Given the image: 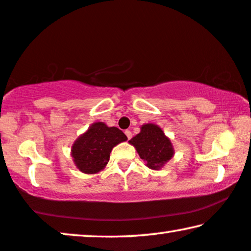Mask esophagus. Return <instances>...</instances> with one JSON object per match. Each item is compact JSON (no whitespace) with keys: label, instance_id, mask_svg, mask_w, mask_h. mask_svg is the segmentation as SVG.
Here are the masks:
<instances>
[{"label":"esophagus","instance_id":"obj_1","mask_svg":"<svg viewBox=\"0 0 251 251\" xmlns=\"http://www.w3.org/2000/svg\"><path fill=\"white\" fill-rule=\"evenodd\" d=\"M125 135L127 136V138H128V140H130V138H132V132H130V130H125Z\"/></svg>","mask_w":251,"mask_h":251}]
</instances>
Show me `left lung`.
Segmentation results:
<instances>
[{
  "label": "left lung",
  "instance_id": "8db88e82",
  "mask_svg": "<svg viewBox=\"0 0 251 251\" xmlns=\"http://www.w3.org/2000/svg\"><path fill=\"white\" fill-rule=\"evenodd\" d=\"M128 142L136 149L147 167L153 170L161 169L175 154L170 138L164 134L161 127L152 123L142 125L141 132Z\"/></svg>",
  "mask_w": 251,
  "mask_h": 251
}]
</instances>
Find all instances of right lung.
Here are the masks:
<instances>
[{
	"instance_id": "1",
	"label": "right lung",
	"mask_w": 251,
	"mask_h": 251,
	"mask_svg": "<svg viewBox=\"0 0 251 251\" xmlns=\"http://www.w3.org/2000/svg\"><path fill=\"white\" fill-rule=\"evenodd\" d=\"M127 137L117 127L97 122L81 134L71 148L73 162L81 173L98 174L109 161L111 150Z\"/></svg>"
}]
</instances>
